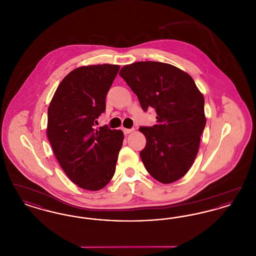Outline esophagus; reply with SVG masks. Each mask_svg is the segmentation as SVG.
<instances>
[{
  "instance_id": "obj_1",
  "label": "esophagus",
  "mask_w": 256,
  "mask_h": 256,
  "mask_svg": "<svg viewBox=\"0 0 256 256\" xmlns=\"http://www.w3.org/2000/svg\"><path fill=\"white\" fill-rule=\"evenodd\" d=\"M122 132L124 134H130L134 132V128H122Z\"/></svg>"
}]
</instances>
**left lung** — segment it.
<instances>
[{
	"label": "left lung",
	"instance_id": "left-lung-1",
	"mask_svg": "<svg viewBox=\"0 0 256 256\" xmlns=\"http://www.w3.org/2000/svg\"><path fill=\"white\" fill-rule=\"evenodd\" d=\"M119 74L138 98L144 111L152 108L156 124L140 126L146 146L140 156L148 174L162 183L182 178L198 154L204 130V98L194 80L163 62L139 61Z\"/></svg>",
	"mask_w": 256,
	"mask_h": 256
}]
</instances>
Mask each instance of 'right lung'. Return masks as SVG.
Masks as SVG:
<instances>
[{
    "label": "right lung",
    "instance_id": "obj_1",
    "mask_svg": "<svg viewBox=\"0 0 256 256\" xmlns=\"http://www.w3.org/2000/svg\"><path fill=\"white\" fill-rule=\"evenodd\" d=\"M119 65L82 66L68 74L48 108L47 135L67 176L78 187L98 191L113 178L124 140L122 130L95 128Z\"/></svg>",
    "mask_w": 256,
    "mask_h": 256
}]
</instances>
